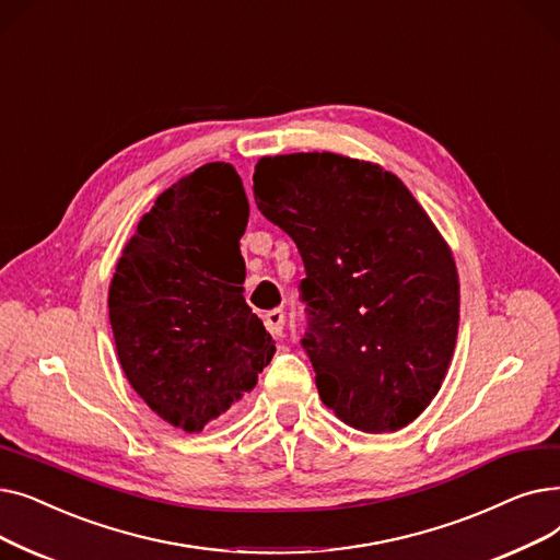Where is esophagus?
I'll return each instance as SVG.
<instances>
[{
    "instance_id": "1",
    "label": "esophagus",
    "mask_w": 560,
    "mask_h": 560,
    "mask_svg": "<svg viewBox=\"0 0 560 560\" xmlns=\"http://www.w3.org/2000/svg\"><path fill=\"white\" fill-rule=\"evenodd\" d=\"M264 324H266V330H269L273 337H282V330H284V312L282 310H271L264 314Z\"/></svg>"
}]
</instances>
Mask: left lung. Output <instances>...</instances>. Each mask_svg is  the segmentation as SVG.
<instances>
[{"label": "left lung", "instance_id": "obj_1", "mask_svg": "<svg viewBox=\"0 0 560 560\" xmlns=\"http://www.w3.org/2000/svg\"><path fill=\"white\" fill-rule=\"evenodd\" d=\"M253 194L303 257L301 339L322 401L364 433L415 421L456 349L454 257L396 175L332 152L264 156Z\"/></svg>", "mask_w": 560, "mask_h": 560}]
</instances>
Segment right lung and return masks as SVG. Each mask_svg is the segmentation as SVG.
<instances>
[{"instance_id": "obj_1", "label": "right lung", "mask_w": 560, "mask_h": 560, "mask_svg": "<svg viewBox=\"0 0 560 560\" xmlns=\"http://www.w3.org/2000/svg\"><path fill=\"white\" fill-rule=\"evenodd\" d=\"M246 225L242 177L230 164L200 166L156 198L112 280L125 376L152 412L186 433L250 392L276 353L244 299Z\"/></svg>"}]
</instances>
